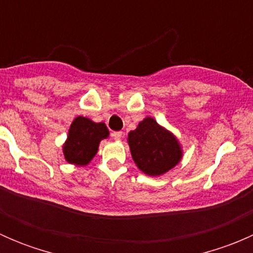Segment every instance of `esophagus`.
Instances as JSON below:
<instances>
[{
    "mask_svg": "<svg viewBox=\"0 0 253 253\" xmlns=\"http://www.w3.org/2000/svg\"><path fill=\"white\" fill-rule=\"evenodd\" d=\"M122 134H124V133H122L121 131H117V132H114L111 136H112V138L115 139V141H120V139L122 138Z\"/></svg>",
    "mask_w": 253,
    "mask_h": 253,
    "instance_id": "1",
    "label": "esophagus"
}]
</instances>
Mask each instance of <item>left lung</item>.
Returning a JSON list of instances; mask_svg holds the SVG:
<instances>
[{"label":"left lung","mask_w":253,"mask_h":253,"mask_svg":"<svg viewBox=\"0 0 253 253\" xmlns=\"http://www.w3.org/2000/svg\"><path fill=\"white\" fill-rule=\"evenodd\" d=\"M131 155L137 168L149 176H160L180 163L182 148L172 132L153 117H145L128 133Z\"/></svg>","instance_id":"left-lung-1"}]
</instances>
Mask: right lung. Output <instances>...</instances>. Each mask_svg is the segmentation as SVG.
Wrapping results in <instances>:
<instances>
[{
    "label": "right lung",
    "instance_id": "obj_1",
    "mask_svg": "<svg viewBox=\"0 0 253 253\" xmlns=\"http://www.w3.org/2000/svg\"><path fill=\"white\" fill-rule=\"evenodd\" d=\"M108 137L109 129L104 122L96 124L88 117H76L62 147L66 162L76 167H85L98 153L100 142Z\"/></svg>",
    "mask_w": 253,
    "mask_h": 253
}]
</instances>
